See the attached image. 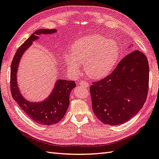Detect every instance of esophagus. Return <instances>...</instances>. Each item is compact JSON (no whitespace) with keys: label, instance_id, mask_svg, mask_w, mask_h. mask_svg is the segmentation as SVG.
Returning a JSON list of instances; mask_svg holds the SVG:
<instances>
[{"label":"esophagus","instance_id":"obj_1","mask_svg":"<svg viewBox=\"0 0 159 159\" xmlns=\"http://www.w3.org/2000/svg\"><path fill=\"white\" fill-rule=\"evenodd\" d=\"M80 85H81L82 87L85 88H88L89 84L87 82L85 81V80H81V81H80Z\"/></svg>","mask_w":159,"mask_h":159}]
</instances>
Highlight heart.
I'll return each instance as SVG.
<instances>
[{
    "instance_id": "obj_1",
    "label": "heart",
    "mask_w": 159,
    "mask_h": 159,
    "mask_svg": "<svg viewBox=\"0 0 159 159\" xmlns=\"http://www.w3.org/2000/svg\"><path fill=\"white\" fill-rule=\"evenodd\" d=\"M72 53L65 56L68 70L78 74L81 64L85 74L93 79H100L108 75L116 66L120 49L114 39L101 35L85 36L75 42Z\"/></svg>"
}]
</instances>
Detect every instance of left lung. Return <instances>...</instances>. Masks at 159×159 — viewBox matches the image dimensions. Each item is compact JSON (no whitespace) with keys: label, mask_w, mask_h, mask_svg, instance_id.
I'll return each mask as SVG.
<instances>
[{"label":"left lung","mask_w":159,"mask_h":159,"mask_svg":"<svg viewBox=\"0 0 159 159\" xmlns=\"http://www.w3.org/2000/svg\"><path fill=\"white\" fill-rule=\"evenodd\" d=\"M149 69L145 54L134 51L115 70L89 88L94 113L108 125H122L134 117L145 103Z\"/></svg>","instance_id":"obj_1"}]
</instances>
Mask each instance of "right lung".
Returning a JSON list of instances; mask_svg holds the SVG:
<instances>
[{
    "label": "right lung",
    "instance_id": "1",
    "mask_svg": "<svg viewBox=\"0 0 159 159\" xmlns=\"http://www.w3.org/2000/svg\"><path fill=\"white\" fill-rule=\"evenodd\" d=\"M56 29H39L34 32L16 51L11 65L10 89L13 99L30 119L43 125H52L61 120L70 106V95L76 87L73 80L57 79L51 93L42 102H33L26 100L21 94L17 84V70L23 54L33 42L38 39L42 34H53Z\"/></svg>",
    "mask_w": 159,
    "mask_h": 159
}]
</instances>
